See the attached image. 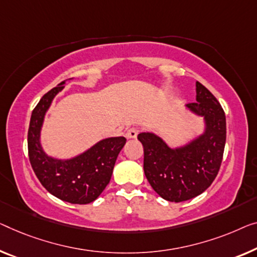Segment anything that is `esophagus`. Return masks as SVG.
Listing matches in <instances>:
<instances>
[{
	"label": "esophagus",
	"mask_w": 257,
	"mask_h": 257,
	"mask_svg": "<svg viewBox=\"0 0 257 257\" xmlns=\"http://www.w3.org/2000/svg\"><path fill=\"white\" fill-rule=\"evenodd\" d=\"M139 133H140V130L137 128H132L128 130L127 135L125 136H127V139H129V140H134V139H136L137 135H139Z\"/></svg>",
	"instance_id": "1"
}]
</instances>
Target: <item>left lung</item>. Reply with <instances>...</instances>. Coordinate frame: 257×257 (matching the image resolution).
<instances>
[{
  "instance_id": "left-lung-1",
  "label": "left lung",
  "mask_w": 257,
  "mask_h": 257,
  "mask_svg": "<svg viewBox=\"0 0 257 257\" xmlns=\"http://www.w3.org/2000/svg\"><path fill=\"white\" fill-rule=\"evenodd\" d=\"M196 101L186 105L202 117L203 130L186 143L170 147L155 132L141 133L144 173L153 190L170 202H183L201 195L217 177L226 142V117L213 94L196 82Z\"/></svg>"
}]
</instances>
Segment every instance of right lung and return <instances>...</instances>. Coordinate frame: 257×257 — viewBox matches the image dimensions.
I'll list each match as a JSON object with an SVG mask.
<instances>
[{
    "label": "right lung",
    "instance_id": "right-lung-1",
    "mask_svg": "<svg viewBox=\"0 0 257 257\" xmlns=\"http://www.w3.org/2000/svg\"><path fill=\"white\" fill-rule=\"evenodd\" d=\"M64 84L66 80L47 92L33 109L28 135L30 163L41 185L52 195L71 204H87L97 200L109 183L118 153L127 140L122 136L100 140L66 159L47 155L41 144V130L46 114Z\"/></svg>",
    "mask_w": 257,
    "mask_h": 257
}]
</instances>
